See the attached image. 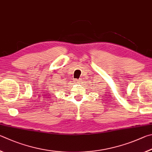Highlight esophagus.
Wrapping results in <instances>:
<instances>
[{
    "label": "esophagus",
    "instance_id": "obj_1",
    "mask_svg": "<svg viewBox=\"0 0 152 152\" xmlns=\"http://www.w3.org/2000/svg\"><path fill=\"white\" fill-rule=\"evenodd\" d=\"M81 81V79H75V82L76 83H80Z\"/></svg>",
    "mask_w": 152,
    "mask_h": 152
}]
</instances>
